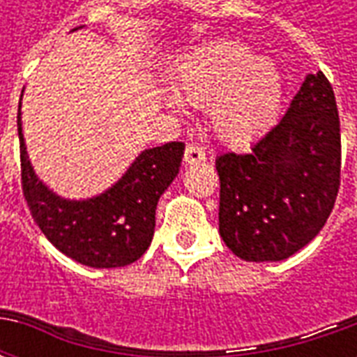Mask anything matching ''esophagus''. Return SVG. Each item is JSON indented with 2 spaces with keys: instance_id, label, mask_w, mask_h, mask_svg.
<instances>
[{
  "instance_id": "obj_1",
  "label": "esophagus",
  "mask_w": 357,
  "mask_h": 357,
  "mask_svg": "<svg viewBox=\"0 0 357 357\" xmlns=\"http://www.w3.org/2000/svg\"><path fill=\"white\" fill-rule=\"evenodd\" d=\"M202 160H206V153L204 149L199 145H187L185 155H183V162L185 164H199Z\"/></svg>"
}]
</instances>
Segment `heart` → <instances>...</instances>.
Instances as JSON below:
<instances>
[{"label": "heart", "instance_id": "heart-1", "mask_svg": "<svg viewBox=\"0 0 357 357\" xmlns=\"http://www.w3.org/2000/svg\"><path fill=\"white\" fill-rule=\"evenodd\" d=\"M176 82L185 101L206 107L218 139L231 145L248 143L268 130L283 101L279 68L235 40H214L189 51Z\"/></svg>", "mask_w": 357, "mask_h": 357}]
</instances>
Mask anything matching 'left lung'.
I'll use <instances>...</instances> for the list:
<instances>
[{
	"label": "left lung",
	"instance_id": "8db88e82",
	"mask_svg": "<svg viewBox=\"0 0 357 357\" xmlns=\"http://www.w3.org/2000/svg\"><path fill=\"white\" fill-rule=\"evenodd\" d=\"M220 235L247 262H279L314 239L340 185V122L323 73L307 74L289 109L250 153L216 158Z\"/></svg>",
	"mask_w": 357,
	"mask_h": 357
}]
</instances>
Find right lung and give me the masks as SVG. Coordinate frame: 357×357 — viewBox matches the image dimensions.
<instances>
[{
    "label": "right lung",
    "mask_w": 357,
    "mask_h": 357,
    "mask_svg": "<svg viewBox=\"0 0 357 357\" xmlns=\"http://www.w3.org/2000/svg\"><path fill=\"white\" fill-rule=\"evenodd\" d=\"M80 28L84 26L74 30ZM20 102L17 126L22 191L32 218L47 241L63 255L88 268H124L139 260L155 235L158 199L179 174L185 145L172 141L160 147L145 149L135 156L122 178L102 193L80 201L65 199L38 178L28 158Z\"/></svg>",
    "instance_id": "obj_1"
}]
</instances>
